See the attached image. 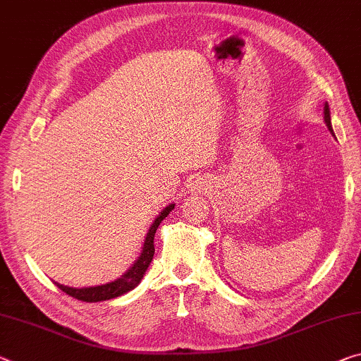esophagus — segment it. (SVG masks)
Instances as JSON below:
<instances>
[{
    "label": "esophagus",
    "mask_w": 361,
    "mask_h": 361,
    "mask_svg": "<svg viewBox=\"0 0 361 361\" xmlns=\"http://www.w3.org/2000/svg\"><path fill=\"white\" fill-rule=\"evenodd\" d=\"M192 186L196 188V190H199V191L204 190V186H202V183H201V181H196V183H192Z\"/></svg>",
    "instance_id": "1"
}]
</instances>
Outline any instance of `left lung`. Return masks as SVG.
Here are the masks:
<instances>
[{
	"instance_id": "left-lung-1",
	"label": "left lung",
	"mask_w": 361,
	"mask_h": 361,
	"mask_svg": "<svg viewBox=\"0 0 361 361\" xmlns=\"http://www.w3.org/2000/svg\"><path fill=\"white\" fill-rule=\"evenodd\" d=\"M324 123H326V127H328V130H329L331 133H333V136H334L333 125H331V112H329V106H328V102H326V104H324Z\"/></svg>"
}]
</instances>
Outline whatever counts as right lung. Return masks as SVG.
<instances>
[{
	"label": "right lung",
	"instance_id": "add662e5",
	"mask_svg": "<svg viewBox=\"0 0 361 361\" xmlns=\"http://www.w3.org/2000/svg\"><path fill=\"white\" fill-rule=\"evenodd\" d=\"M175 209V204H170L165 207L162 212H160L159 216L149 228V231L146 234L145 244H142V250L138 257V260L133 263V267L130 268L127 273H123L122 276L117 278L116 281L107 283V284H101V286H94V288H68V286L54 283L57 288H59L62 293L68 294L73 299L83 300V302H101V300H109V299H116L118 295L127 294L128 290L135 289L136 286L141 283L142 276L147 270V267L151 265L152 257H154V234H156L157 228L162 220L167 216L171 210Z\"/></svg>",
	"mask_w": 361,
	"mask_h": 361
}]
</instances>
